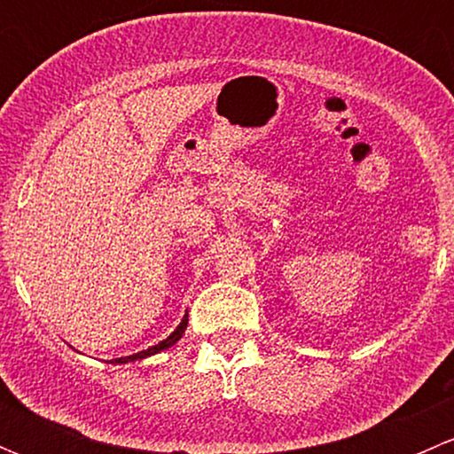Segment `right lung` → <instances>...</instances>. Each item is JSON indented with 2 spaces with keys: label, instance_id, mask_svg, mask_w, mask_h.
Masks as SVG:
<instances>
[{
  "label": "right lung",
  "instance_id": "obj_1",
  "mask_svg": "<svg viewBox=\"0 0 454 454\" xmlns=\"http://www.w3.org/2000/svg\"><path fill=\"white\" fill-rule=\"evenodd\" d=\"M186 325H189V314H184V318H182V323L177 325V327H176V332H173L171 336H167V338H164V340H160L158 345L149 347V349H145V351H138V354H134V356H125V358H114V360H109V363H112V364L136 363V360H145V358H149V356H155V354H160V351L168 349V347H173V345H176L177 340H180V338H182V333H184V329H186Z\"/></svg>",
  "mask_w": 454,
  "mask_h": 454
}]
</instances>
